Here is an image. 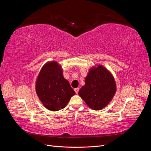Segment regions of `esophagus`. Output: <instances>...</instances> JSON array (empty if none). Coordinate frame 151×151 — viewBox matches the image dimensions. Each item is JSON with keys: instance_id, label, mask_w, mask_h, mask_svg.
<instances>
[{"instance_id": "obj_1", "label": "esophagus", "mask_w": 151, "mask_h": 151, "mask_svg": "<svg viewBox=\"0 0 151 151\" xmlns=\"http://www.w3.org/2000/svg\"><path fill=\"white\" fill-rule=\"evenodd\" d=\"M79 89L78 88H75V89H74V91H75V92H76V94L78 93V92H79Z\"/></svg>"}]
</instances>
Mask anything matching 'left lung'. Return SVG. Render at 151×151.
I'll use <instances>...</instances> for the list:
<instances>
[{"label": "left lung", "mask_w": 151, "mask_h": 151, "mask_svg": "<svg viewBox=\"0 0 151 151\" xmlns=\"http://www.w3.org/2000/svg\"><path fill=\"white\" fill-rule=\"evenodd\" d=\"M116 91V84L111 72L102 65L91 67L79 95L88 106L100 110L111 102Z\"/></svg>", "instance_id": "1"}]
</instances>
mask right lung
Wrapping results in <instances>:
<instances>
[{
    "label": "right lung",
    "mask_w": 151,
    "mask_h": 151,
    "mask_svg": "<svg viewBox=\"0 0 151 151\" xmlns=\"http://www.w3.org/2000/svg\"><path fill=\"white\" fill-rule=\"evenodd\" d=\"M36 93L43 106L50 111L65 108L76 93L63 75L57 61H48L41 68L35 83Z\"/></svg>",
    "instance_id": "right-lung-1"
}]
</instances>
